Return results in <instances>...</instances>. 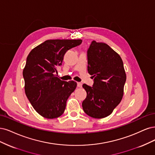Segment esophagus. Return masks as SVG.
Instances as JSON below:
<instances>
[{"label": "esophagus", "instance_id": "esophagus-1", "mask_svg": "<svg viewBox=\"0 0 155 155\" xmlns=\"http://www.w3.org/2000/svg\"><path fill=\"white\" fill-rule=\"evenodd\" d=\"M82 84L81 82H77V87H82Z\"/></svg>", "mask_w": 155, "mask_h": 155}]
</instances>
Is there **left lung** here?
<instances>
[{
  "instance_id": "1",
  "label": "left lung",
  "mask_w": 155,
  "mask_h": 155,
  "mask_svg": "<svg viewBox=\"0 0 155 155\" xmlns=\"http://www.w3.org/2000/svg\"><path fill=\"white\" fill-rule=\"evenodd\" d=\"M87 71L93 75L90 87L84 84L87 93L82 102L84 111L89 117L109 116L121 102L126 74L120 56L104 42L92 41L87 50Z\"/></svg>"
}]
</instances>
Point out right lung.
I'll return each mask as SVG.
<instances>
[{
    "instance_id": "obj_1",
    "label": "right lung",
    "mask_w": 155,
    "mask_h": 155,
    "mask_svg": "<svg viewBox=\"0 0 155 155\" xmlns=\"http://www.w3.org/2000/svg\"><path fill=\"white\" fill-rule=\"evenodd\" d=\"M82 42L81 39L48 40L29 53L23 69L25 93L42 117L52 119L64 113L67 100L77 84L73 81H61L54 73L66 52Z\"/></svg>"
}]
</instances>
